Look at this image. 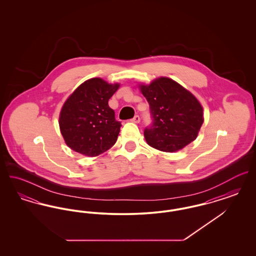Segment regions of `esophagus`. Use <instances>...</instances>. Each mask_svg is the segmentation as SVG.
I'll return each mask as SVG.
<instances>
[{
    "instance_id": "34e87169",
    "label": "esophagus",
    "mask_w": 256,
    "mask_h": 256,
    "mask_svg": "<svg viewBox=\"0 0 256 256\" xmlns=\"http://www.w3.org/2000/svg\"><path fill=\"white\" fill-rule=\"evenodd\" d=\"M130 121L132 122H135V124H138V122H140V117L138 115H136V116H134Z\"/></svg>"
}]
</instances>
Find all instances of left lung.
<instances>
[{
	"mask_svg": "<svg viewBox=\"0 0 256 256\" xmlns=\"http://www.w3.org/2000/svg\"><path fill=\"white\" fill-rule=\"evenodd\" d=\"M138 86L154 118L152 126L144 132L148 145L174 152L195 140L204 121V108L189 90L166 76Z\"/></svg>",
	"mask_w": 256,
	"mask_h": 256,
	"instance_id": "8db88e82",
	"label": "left lung"
}]
</instances>
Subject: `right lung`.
Listing matches in <instances>:
<instances>
[{"label":"right lung","mask_w":256,"mask_h":256,"mask_svg":"<svg viewBox=\"0 0 256 256\" xmlns=\"http://www.w3.org/2000/svg\"><path fill=\"white\" fill-rule=\"evenodd\" d=\"M119 87L120 84L93 78L76 88L60 113V128L67 146L94 158L116 143L121 122L115 120L108 100Z\"/></svg>","instance_id":"obj_1"}]
</instances>
